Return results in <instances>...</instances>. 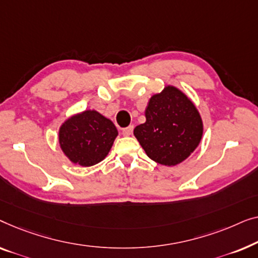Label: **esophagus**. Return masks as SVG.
I'll use <instances>...</instances> for the list:
<instances>
[{
    "label": "esophagus",
    "instance_id": "34e87169",
    "mask_svg": "<svg viewBox=\"0 0 258 258\" xmlns=\"http://www.w3.org/2000/svg\"><path fill=\"white\" fill-rule=\"evenodd\" d=\"M133 125H130V126H127V127H125V128H122V134H124V136H131V134H132V132H133Z\"/></svg>",
    "mask_w": 258,
    "mask_h": 258
}]
</instances>
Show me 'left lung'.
Wrapping results in <instances>:
<instances>
[{
  "label": "left lung",
  "instance_id": "left-lung-1",
  "mask_svg": "<svg viewBox=\"0 0 258 258\" xmlns=\"http://www.w3.org/2000/svg\"><path fill=\"white\" fill-rule=\"evenodd\" d=\"M146 122L134 128V136L152 160L165 166L182 162L200 143L203 126L200 114L186 94L173 86L154 94L145 111Z\"/></svg>",
  "mask_w": 258,
  "mask_h": 258
}]
</instances>
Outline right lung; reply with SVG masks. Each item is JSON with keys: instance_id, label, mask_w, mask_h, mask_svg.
Wrapping results in <instances>:
<instances>
[{"instance_id": "obj_1", "label": "right lung", "mask_w": 258, "mask_h": 258, "mask_svg": "<svg viewBox=\"0 0 258 258\" xmlns=\"http://www.w3.org/2000/svg\"><path fill=\"white\" fill-rule=\"evenodd\" d=\"M117 136L118 131L110 119L97 111H85L61 125L59 144L74 164L89 167L106 157Z\"/></svg>"}]
</instances>
